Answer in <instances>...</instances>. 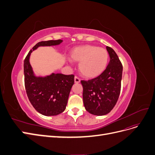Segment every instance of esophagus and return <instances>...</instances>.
Returning <instances> with one entry per match:
<instances>
[{
	"mask_svg": "<svg viewBox=\"0 0 155 155\" xmlns=\"http://www.w3.org/2000/svg\"><path fill=\"white\" fill-rule=\"evenodd\" d=\"M74 82L76 83H79V82H80V79L78 78L77 76H76L74 78Z\"/></svg>",
	"mask_w": 155,
	"mask_h": 155,
	"instance_id": "esophagus-1",
	"label": "esophagus"
}]
</instances>
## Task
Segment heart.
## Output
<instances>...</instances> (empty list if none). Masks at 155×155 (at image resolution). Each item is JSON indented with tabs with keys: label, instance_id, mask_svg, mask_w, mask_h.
<instances>
[{
	"label": "heart",
	"instance_id": "b5f03b06",
	"mask_svg": "<svg viewBox=\"0 0 155 155\" xmlns=\"http://www.w3.org/2000/svg\"><path fill=\"white\" fill-rule=\"evenodd\" d=\"M69 59L79 63L78 69L82 76L92 79L104 72L108 63L109 54L104 48L87 45L72 50Z\"/></svg>",
	"mask_w": 155,
	"mask_h": 155
}]
</instances>
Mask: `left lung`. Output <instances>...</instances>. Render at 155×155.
<instances>
[{
    "mask_svg": "<svg viewBox=\"0 0 155 155\" xmlns=\"http://www.w3.org/2000/svg\"><path fill=\"white\" fill-rule=\"evenodd\" d=\"M110 61L99 76L81 81L84 106L89 113L104 116L115 106L120 94L123 67L114 50L106 46Z\"/></svg>",
    "mask_w": 155,
    "mask_h": 155,
    "instance_id": "8db88e82",
    "label": "left lung"
}]
</instances>
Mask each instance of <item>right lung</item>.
<instances>
[{
  "label": "right lung",
  "instance_id": "1",
  "mask_svg": "<svg viewBox=\"0 0 155 155\" xmlns=\"http://www.w3.org/2000/svg\"><path fill=\"white\" fill-rule=\"evenodd\" d=\"M62 40L41 41L32 48L59 45ZM31 50L24 61L25 85L28 97L40 114L56 116L63 112L67 105L70 90L74 83V76L52 73L45 77L36 76L30 63Z\"/></svg>",
  "mask_w": 155,
  "mask_h": 155
}]
</instances>
